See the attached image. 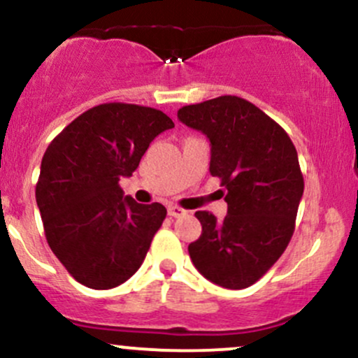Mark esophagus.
I'll return each instance as SVG.
<instances>
[{"instance_id": "obj_1", "label": "esophagus", "mask_w": 358, "mask_h": 358, "mask_svg": "<svg viewBox=\"0 0 358 358\" xmlns=\"http://www.w3.org/2000/svg\"><path fill=\"white\" fill-rule=\"evenodd\" d=\"M168 215L170 217H183V215H187V210H185V208H182V207H176V205H171V207H168Z\"/></svg>"}]
</instances>
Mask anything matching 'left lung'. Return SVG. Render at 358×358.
<instances>
[{
  "instance_id": "obj_1",
  "label": "left lung",
  "mask_w": 358,
  "mask_h": 358,
  "mask_svg": "<svg viewBox=\"0 0 358 358\" xmlns=\"http://www.w3.org/2000/svg\"><path fill=\"white\" fill-rule=\"evenodd\" d=\"M178 119L210 139V173L227 192L224 220L195 212L202 234L188 245L193 266L222 287H249L293 237L305 188L296 148L274 119L237 96L183 106Z\"/></svg>"
}]
</instances>
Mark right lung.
<instances>
[{"instance_id": "1", "label": "right lung", "mask_w": 358, "mask_h": 358, "mask_svg": "<svg viewBox=\"0 0 358 358\" xmlns=\"http://www.w3.org/2000/svg\"><path fill=\"white\" fill-rule=\"evenodd\" d=\"M173 121L162 110L106 102L82 113L53 138L35 196L48 245L69 274L92 289L127 281L145 261L166 208L124 196L122 176Z\"/></svg>"}]
</instances>
